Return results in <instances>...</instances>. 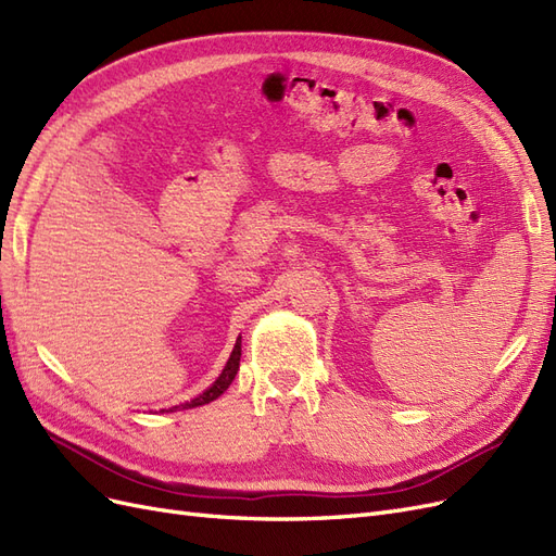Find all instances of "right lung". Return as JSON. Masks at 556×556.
I'll return each instance as SVG.
<instances>
[{"label": "right lung", "mask_w": 556, "mask_h": 556, "mask_svg": "<svg viewBox=\"0 0 556 556\" xmlns=\"http://www.w3.org/2000/svg\"><path fill=\"white\" fill-rule=\"evenodd\" d=\"M239 362H241V343L237 341V345H233L231 355H229V359H227V364H225V368H223V374L217 376V380L208 387V390H206V392H201V394H199V396H194L192 401H185V403H180V406L169 408L166 413L204 406V403H211V401H215V399L220 396V394H225V392H227V387L231 384V380L237 378V374H239ZM162 413H164V410H162Z\"/></svg>", "instance_id": "add662e5"}]
</instances>
